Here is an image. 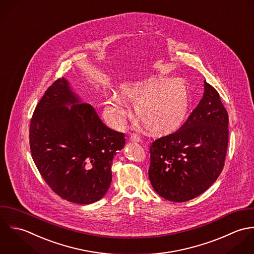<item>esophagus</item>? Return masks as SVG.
<instances>
[{
	"mask_svg": "<svg viewBox=\"0 0 254 254\" xmlns=\"http://www.w3.org/2000/svg\"><path fill=\"white\" fill-rule=\"evenodd\" d=\"M129 140L133 141V142H140L141 141V137L137 133H131L130 136H129Z\"/></svg>",
	"mask_w": 254,
	"mask_h": 254,
	"instance_id": "esophagus-1",
	"label": "esophagus"
}]
</instances>
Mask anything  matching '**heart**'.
Returning a JSON list of instances; mask_svg holds the SVG:
<instances>
[{
  "mask_svg": "<svg viewBox=\"0 0 254 254\" xmlns=\"http://www.w3.org/2000/svg\"><path fill=\"white\" fill-rule=\"evenodd\" d=\"M190 100V89L185 79L151 76L121 83L117 94L105 102L104 115L113 124H120L126 108L124 101L135 103L138 121L151 132L162 133L183 124Z\"/></svg>",
  "mask_w": 254,
  "mask_h": 254,
  "instance_id": "obj_1",
  "label": "heart"
}]
</instances>
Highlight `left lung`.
Returning a JSON list of instances; mask_svg holds the SVG:
<instances>
[{"label": "left lung", "instance_id": "left-lung-1", "mask_svg": "<svg viewBox=\"0 0 254 254\" xmlns=\"http://www.w3.org/2000/svg\"><path fill=\"white\" fill-rule=\"evenodd\" d=\"M228 126L219 93L204 81L202 99L186 123L150 147L148 175L154 190L174 202L189 201L207 190L224 167Z\"/></svg>", "mask_w": 254, "mask_h": 254}]
</instances>
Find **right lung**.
<instances>
[{
    "mask_svg": "<svg viewBox=\"0 0 254 254\" xmlns=\"http://www.w3.org/2000/svg\"><path fill=\"white\" fill-rule=\"evenodd\" d=\"M29 142L33 161L52 190L69 202L90 204L107 193L112 161L126 139L102 122L91 105L82 103L63 77L36 106Z\"/></svg>",
    "mask_w": 254,
    "mask_h": 254,
    "instance_id": "obj_1",
    "label": "right lung"
}]
</instances>
